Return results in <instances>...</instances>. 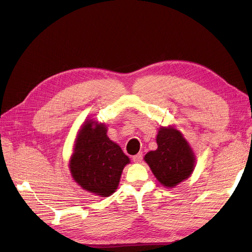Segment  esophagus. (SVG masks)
<instances>
[{"label": "esophagus", "instance_id": "34e87169", "mask_svg": "<svg viewBox=\"0 0 252 252\" xmlns=\"http://www.w3.org/2000/svg\"><path fill=\"white\" fill-rule=\"evenodd\" d=\"M142 158H143V154H142V152H139L138 155H135V156L132 157L133 162H135V163H140L142 161Z\"/></svg>", "mask_w": 252, "mask_h": 252}]
</instances>
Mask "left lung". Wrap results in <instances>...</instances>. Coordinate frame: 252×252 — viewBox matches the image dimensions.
I'll return each instance as SVG.
<instances>
[{"mask_svg":"<svg viewBox=\"0 0 252 252\" xmlns=\"http://www.w3.org/2000/svg\"><path fill=\"white\" fill-rule=\"evenodd\" d=\"M157 143L158 149L144 158L162 185L174 187L193 171V152L183 134L172 127L159 129Z\"/></svg>","mask_w":252,"mask_h":252,"instance_id":"left-lung-1","label":"left lung"}]
</instances>
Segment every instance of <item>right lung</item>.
Returning <instances> with one entry per match:
<instances>
[{"instance_id":"obj_1","label":"right lung","mask_w":252,"mask_h":252,"mask_svg":"<svg viewBox=\"0 0 252 252\" xmlns=\"http://www.w3.org/2000/svg\"><path fill=\"white\" fill-rule=\"evenodd\" d=\"M88 121L75 143L70 161L74 181L85 190L97 195L109 196L118 188L122 171L129 163L121 147L109 140L104 125L93 127Z\"/></svg>"}]
</instances>
